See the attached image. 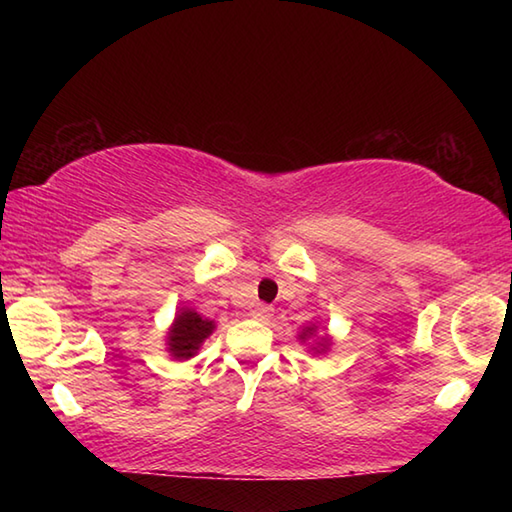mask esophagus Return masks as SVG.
<instances>
[{
	"label": "esophagus",
	"instance_id": "34e87169",
	"mask_svg": "<svg viewBox=\"0 0 512 512\" xmlns=\"http://www.w3.org/2000/svg\"><path fill=\"white\" fill-rule=\"evenodd\" d=\"M273 316V307L266 305V302H257V305H253V318L257 320H268Z\"/></svg>",
	"mask_w": 512,
	"mask_h": 512
}]
</instances>
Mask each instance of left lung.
Segmentation results:
<instances>
[{
	"instance_id": "1",
	"label": "left lung",
	"mask_w": 512,
	"mask_h": 512,
	"mask_svg": "<svg viewBox=\"0 0 512 512\" xmlns=\"http://www.w3.org/2000/svg\"><path fill=\"white\" fill-rule=\"evenodd\" d=\"M307 332H309V334H311V332H314V327H307V329H305V332H302V339H305V334H307Z\"/></svg>"
}]
</instances>
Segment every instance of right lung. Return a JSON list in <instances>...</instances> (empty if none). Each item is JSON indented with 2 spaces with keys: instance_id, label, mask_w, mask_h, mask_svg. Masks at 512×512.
<instances>
[{
  "instance_id": "1",
  "label": "right lung",
  "mask_w": 512,
  "mask_h": 512,
  "mask_svg": "<svg viewBox=\"0 0 512 512\" xmlns=\"http://www.w3.org/2000/svg\"><path fill=\"white\" fill-rule=\"evenodd\" d=\"M212 329V320L201 318L196 311H183V314L176 316V323L169 332V352L176 359L194 357L201 343L212 334Z\"/></svg>"
}]
</instances>
